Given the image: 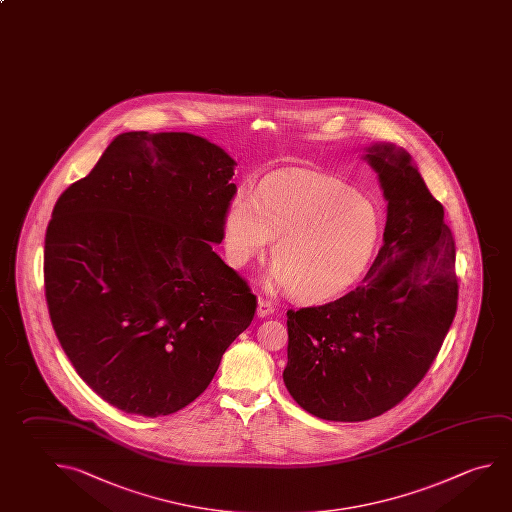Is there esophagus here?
Here are the masks:
<instances>
[{"mask_svg": "<svg viewBox=\"0 0 512 512\" xmlns=\"http://www.w3.org/2000/svg\"><path fill=\"white\" fill-rule=\"evenodd\" d=\"M275 313V305L268 298H260L259 307H257V314L260 318H266L269 314Z\"/></svg>", "mask_w": 512, "mask_h": 512, "instance_id": "34e87169", "label": "esophagus"}]
</instances>
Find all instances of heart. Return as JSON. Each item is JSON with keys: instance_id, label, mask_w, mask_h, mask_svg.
<instances>
[{"instance_id": "b5f03b06", "label": "heart", "mask_w": 512, "mask_h": 512, "mask_svg": "<svg viewBox=\"0 0 512 512\" xmlns=\"http://www.w3.org/2000/svg\"><path fill=\"white\" fill-rule=\"evenodd\" d=\"M225 246L235 268L273 244L275 286L307 302L345 293L367 269L379 239V214L341 181L304 171L278 172L255 194L241 190L225 214Z\"/></svg>"}]
</instances>
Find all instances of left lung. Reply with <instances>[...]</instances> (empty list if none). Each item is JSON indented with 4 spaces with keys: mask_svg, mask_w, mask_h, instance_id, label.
<instances>
[{
    "mask_svg": "<svg viewBox=\"0 0 512 512\" xmlns=\"http://www.w3.org/2000/svg\"><path fill=\"white\" fill-rule=\"evenodd\" d=\"M388 201L383 246L361 286L287 311L284 383L325 421H367L401 403L437 358L457 313L455 239L410 154L368 147Z\"/></svg>",
    "mask_w": 512,
    "mask_h": 512,
    "instance_id": "8db88e82",
    "label": "left lung"
}]
</instances>
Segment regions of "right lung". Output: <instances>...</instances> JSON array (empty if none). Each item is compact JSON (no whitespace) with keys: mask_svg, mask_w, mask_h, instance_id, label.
I'll return each instance as SVG.
<instances>
[{"mask_svg":"<svg viewBox=\"0 0 512 512\" xmlns=\"http://www.w3.org/2000/svg\"><path fill=\"white\" fill-rule=\"evenodd\" d=\"M235 162L201 136L118 135L64 190L45 237V296L82 381L118 410L169 415L203 394L257 296L214 252Z\"/></svg>","mask_w":512,"mask_h":512,"instance_id":"obj_1","label":"right lung"}]
</instances>
